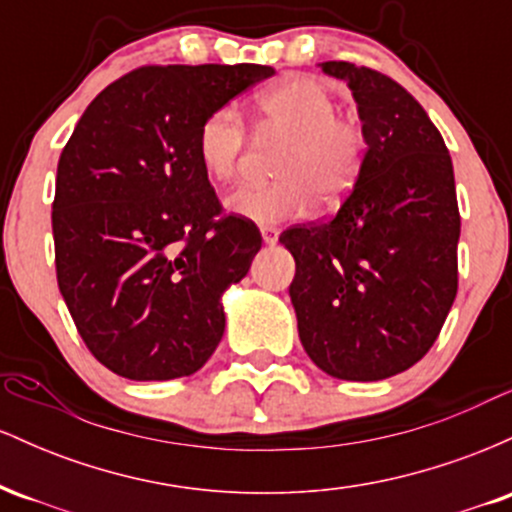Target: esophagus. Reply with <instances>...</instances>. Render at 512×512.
<instances>
[{
    "instance_id": "1",
    "label": "esophagus",
    "mask_w": 512,
    "mask_h": 512,
    "mask_svg": "<svg viewBox=\"0 0 512 512\" xmlns=\"http://www.w3.org/2000/svg\"><path fill=\"white\" fill-rule=\"evenodd\" d=\"M260 231H262V240L267 245H274L276 240H279V228H276V226H262Z\"/></svg>"
}]
</instances>
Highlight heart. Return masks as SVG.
Wrapping results in <instances>:
<instances>
[{"mask_svg":"<svg viewBox=\"0 0 512 512\" xmlns=\"http://www.w3.org/2000/svg\"><path fill=\"white\" fill-rule=\"evenodd\" d=\"M257 127L264 137H284L276 161L279 180L245 185L226 199L240 219L281 223L303 219L315 207L334 204L354 190L366 166L368 132L354 115L339 113L337 98L315 76H293L255 98ZM248 151V122L236 105H221L204 117L197 156L216 182H233Z\"/></svg>","mask_w":512,"mask_h":512,"instance_id":"b5f03b06","label":"heart"}]
</instances>
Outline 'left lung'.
<instances>
[{
	"mask_svg": "<svg viewBox=\"0 0 512 512\" xmlns=\"http://www.w3.org/2000/svg\"><path fill=\"white\" fill-rule=\"evenodd\" d=\"M344 79L368 132L366 166L330 221L279 236L296 260L289 293L317 368L383 380L421 361L457 296L455 173L438 127L390 76L322 62Z\"/></svg>",
	"mask_w": 512,
	"mask_h": 512,
	"instance_id": "8db88e82",
	"label": "left lung"
}]
</instances>
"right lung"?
<instances>
[{
  "instance_id": "add662e5",
  "label": "right lung",
  "mask_w": 512,
  "mask_h": 512,
  "mask_svg": "<svg viewBox=\"0 0 512 512\" xmlns=\"http://www.w3.org/2000/svg\"><path fill=\"white\" fill-rule=\"evenodd\" d=\"M262 64H146L103 88L57 163V286L105 368L173 380L223 337L221 293L248 274L260 228L226 214L197 156L211 110L272 76Z\"/></svg>"
}]
</instances>
